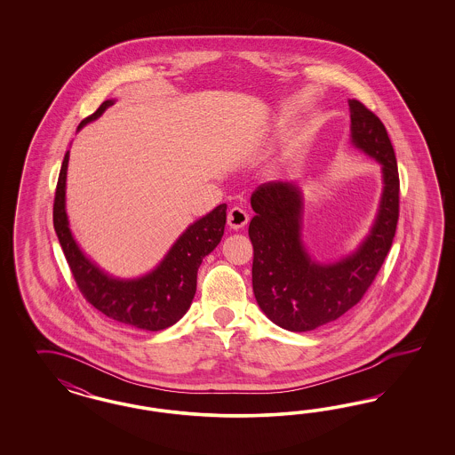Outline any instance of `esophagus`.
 <instances>
[{"mask_svg":"<svg viewBox=\"0 0 455 455\" xmlns=\"http://www.w3.org/2000/svg\"><path fill=\"white\" fill-rule=\"evenodd\" d=\"M248 213L243 208L234 207L228 212V225L234 230H240L247 225Z\"/></svg>","mask_w":455,"mask_h":455,"instance_id":"34e87169","label":"esophagus"}]
</instances>
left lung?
Wrapping results in <instances>:
<instances>
[{
  "instance_id": "left-lung-1",
  "label": "left lung",
  "mask_w": 455,
  "mask_h": 455,
  "mask_svg": "<svg viewBox=\"0 0 455 455\" xmlns=\"http://www.w3.org/2000/svg\"><path fill=\"white\" fill-rule=\"evenodd\" d=\"M350 143L382 165V195L369 235L335 262L312 259L302 238L303 192L295 181H268L251 193L255 217L251 283L263 314L290 331H315L342 317L372 285L399 220V170L386 126L358 100H348Z\"/></svg>"
}]
</instances>
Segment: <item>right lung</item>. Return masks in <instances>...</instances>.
<instances>
[{
	"mask_svg": "<svg viewBox=\"0 0 455 455\" xmlns=\"http://www.w3.org/2000/svg\"><path fill=\"white\" fill-rule=\"evenodd\" d=\"M115 103L107 100L93 115L78 124V132L95 122ZM67 152L56 185L53 225L69 270L83 297L103 315L140 331H158L177 323L187 314L196 291V272L202 260L220 243L227 205L221 204L193 221L168 250L152 272L138 278H116L90 260L69 230L67 215Z\"/></svg>",
	"mask_w": 455,
	"mask_h": 455,
	"instance_id": "1",
	"label": "right lung"
}]
</instances>
